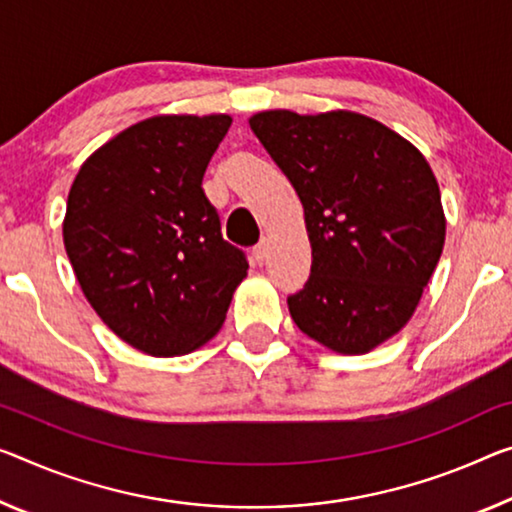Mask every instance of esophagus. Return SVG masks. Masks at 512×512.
Returning <instances> with one entry per match:
<instances>
[{
    "instance_id": "obj_1",
    "label": "esophagus",
    "mask_w": 512,
    "mask_h": 512,
    "mask_svg": "<svg viewBox=\"0 0 512 512\" xmlns=\"http://www.w3.org/2000/svg\"><path fill=\"white\" fill-rule=\"evenodd\" d=\"M265 256H267V245H265V242H258V245L251 249V258H254L256 265H263Z\"/></svg>"
}]
</instances>
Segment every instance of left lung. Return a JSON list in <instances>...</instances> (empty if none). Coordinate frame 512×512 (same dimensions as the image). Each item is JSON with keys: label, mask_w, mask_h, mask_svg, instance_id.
<instances>
[{"label": "left lung", "mask_w": 512, "mask_h": 512, "mask_svg": "<svg viewBox=\"0 0 512 512\" xmlns=\"http://www.w3.org/2000/svg\"><path fill=\"white\" fill-rule=\"evenodd\" d=\"M304 206L311 277L288 297L295 325L343 355L373 350L412 318L444 249L439 185L416 148L352 112L251 116Z\"/></svg>", "instance_id": "left-lung-1"}]
</instances>
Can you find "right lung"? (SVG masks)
Returning a JSON list of instances; mask_svg holds the SVG:
<instances>
[{
  "label": "right lung",
  "mask_w": 512,
  "mask_h": 512,
  "mask_svg": "<svg viewBox=\"0 0 512 512\" xmlns=\"http://www.w3.org/2000/svg\"><path fill=\"white\" fill-rule=\"evenodd\" d=\"M231 116H155L82 164L64 245L86 300L146 355L176 357L222 327L247 254L222 238L203 192Z\"/></svg>",
  "instance_id": "1"
}]
</instances>
